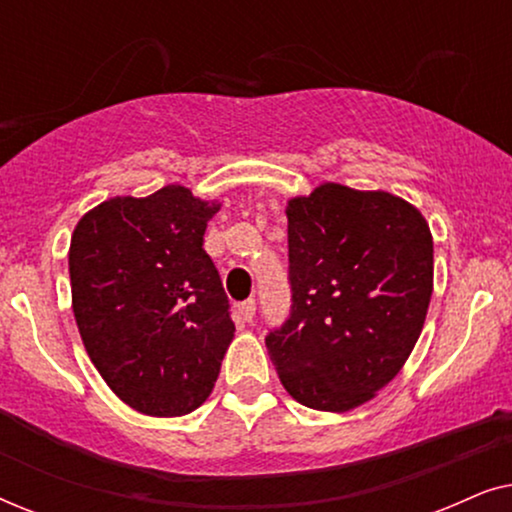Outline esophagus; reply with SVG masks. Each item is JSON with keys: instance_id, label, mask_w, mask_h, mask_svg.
Listing matches in <instances>:
<instances>
[{"instance_id": "34e87169", "label": "esophagus", "mask_w": 512, "mask_h": 512, "mask_svg": "<svg viewBox=\"0 0 512 512\" xmlns=\"http://www.w3.org/2000/svg\"><path fill=\"white\" fill-rule=\"evenodd\" d=\"M237 314H240L242 321H251L256 314V303L254 300H244V303L237 305Z\"/></svg>"}]
</instances>
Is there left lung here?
<instances>
[{
    "mask_svg": "<svg viewBox=\"0 0 512 512\" xmlns=\"http://www.w3.org/2000/svg\"><path fill=\"white\" fill-rule=\"evenodd\" d=\"M291 317L265 338L284 389L312 410L347 412L394 380L433 293L422 212L387 191L326 181L286 205Z\"/></svg>",
    "mask_w": 512,
    "mask_h": 512,
    "instance_id": "8db88e82",
    "label": "left lung"
}]
</instances>
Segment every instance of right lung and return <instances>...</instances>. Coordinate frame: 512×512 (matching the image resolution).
Instances as JSON below:
<instances>
[{"label": "right lung", "instance_id": "1", "mask_svg": "<svg viewBox=\"0 0 512 512\" xmlns=\"http://www.w3.org/2000/svg\"><path fill=\"white\" fill-rule=\"evenodd\" d=\"M219 202L170 184L116 195L81 216L69 244L72 310L109 389L149 417H181L212 394L233 342L228 298L202 249Z\"/></svg>", "mask_w": 512, "mask_h": 512}]
</instances>
